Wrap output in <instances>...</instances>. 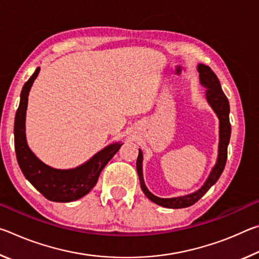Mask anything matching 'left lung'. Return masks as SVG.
I'll use <instances>...</instances> for the list:
<instances>
[{
	"label": "left lung",
	"mask_w": 259,
	"mask_h": 259,
	"mask_svg": "<svg viewBox=\"0 0 259 259\" xmlns=\"http://www.w3.org/2000/svg\"><path fill=\"white\" fill-rule=\"evenodd\" d=\"M198 72L200 74V83L203 85L205 89V99H207L210 107L213 109L219 120V143H218V156L217 161L214 163L213 168L210 171L207 181L201 186L198 191L191 194L177 196V198L163 199L159 198L148 191V188L145 185L143 177V152L139 150L138 157H137V172L140 182V187L148 199L152 202L161 205L164 208L171 209H181L187 208L190 205L194 204L195 202L202 198V196L209 191V188L216 184V182L221 177L223 170L225 168L226 160H227V146L230 143L231 137V123H230V104L225 94L223 93L221 83H219L218 77L216 76L211 68L205 66L203 64L198 65Z\"/></svg>",
	"instance_id": "obj_1"
}]
</instances>
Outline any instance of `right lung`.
<instances>
[{
    "label": "right lung",
    "instance_id": "right-lung-1",
    "mask_svg": "<svg viewBox=\"0 0 259 259\" xmlns=\"http://www.w3.org/2000/svg\"><path fill=\"white\" fill-rule=\"evenodd\" d=\"M40 67L25 83L20 94L19 107L15 119V148L17 161L26 179L48 200L54 202H72L87 195L97 184L99 175L108 161L116 154L122 144L113 143L73 169H56L46 164L30 150L26 140V111L28 95Z\"/></svg>",
    "mask_w": 259,
    "mask_h": 259
}]
</instances>
